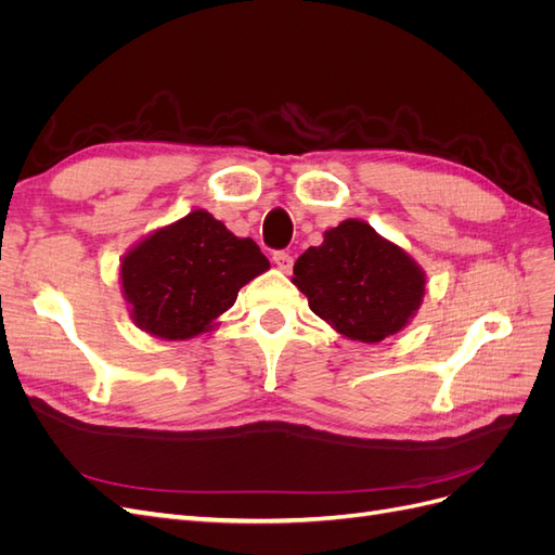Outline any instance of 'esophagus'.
Returning a JSON list of instances; mask_svg holds the SVG:
<instances>
[{
	"mask_svg": "<svg viewBox=\"0 0 555 555\" xmlns=\"http://www.w3.org/2000/svg\"><path fill=\"white\" fill-rule=\"evenodd\" d=\"M273 261H275V266L280 268V271H284V273H289L292 266H294V257L289 255V251H284V249L273 251Z\"/></svg>",
	"mask_w": 555,
	"mask_h": 555,
	"instance_id": "1",
	"label": "esophagus"
}]
</instances>
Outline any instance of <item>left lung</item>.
I'll return each instance as SVG.
<instances>
[{
    "instance_id": "left-lung-1",
    "label": "left lung",
    "mask_w": 555,
    "mask_h": 555,
    "mask_svg": "<svg viewBox=\"0 0 555 555\" xmlns=\"http://www.w3.org/2000/svg\"><path fill=\"white\" fill-rule=\"evenodd\" d=\"M292 282L317 317L361 343L405 328L426 294L416 261L361 220L328 229L322 245L296 259Z\"/></svg>"
}]
</instances>
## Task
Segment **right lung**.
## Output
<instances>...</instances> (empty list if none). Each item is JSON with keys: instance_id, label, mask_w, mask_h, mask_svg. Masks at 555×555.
<instances>
[{"instance_id": "1", "label": "right lung", "mask_w": 555, "mask_h": 555, "mask_svg": "<svg viewBox=\"0 0 555 555\" xmlns=\"http://www.w3.org/2000/svg\"><path fill=\"white\" fill-rule=\"evenodd\" d=\"M268 266L255 241L233 236L206 210H192L129 249L120 278L139 328L188 340L208 331Z\"/></svg>"}]
</instances>
